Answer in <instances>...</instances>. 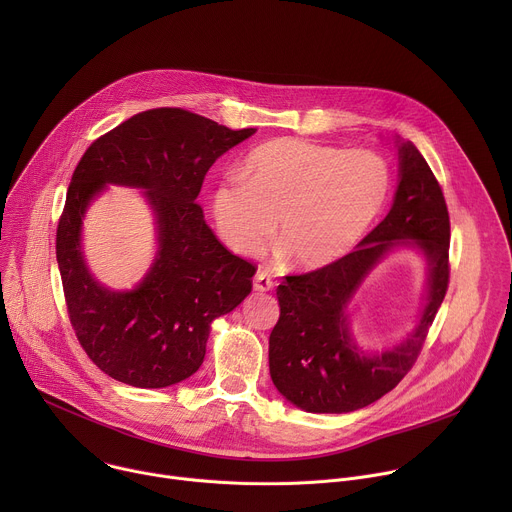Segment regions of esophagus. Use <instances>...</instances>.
<instances>
[{
    "instance_id": "esophagus-1",
    "label": "esophagus",
    "mask_w": 512,
    "mask_h": 512,
    "mask_svg": "<svg viewBox=\"0 0 512 512\" xmlns=\"http://www.w3.org/2000/svg\"><path fill=\"white\" fill-rule=\"evenodd\" d=\"M253 287H255V291H269V289H273V279L269 277V273L257 271L253 277Z\"/></svg>"
}]
</instances>
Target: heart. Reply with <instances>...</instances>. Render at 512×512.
Segmentation results:
<instances>
[{"label": "heart", "instance_id": "heart-1", "mask_svg": "<svg viewBox=\"0 0 512 512\" xmlns=\"http://www.w3.org/2000/svg\"><path fill=\"white\" fill-rule=\"evenodd\" d=\"M391 190L385 160L306 139H271L212 192L221 239L239 255H261L275 235L306 271L346 257L367 235Z\"/></svg>", "mask_w": 512, "mask_h": 512}]
</instances>
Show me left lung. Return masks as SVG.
Returning a JSON list of instances; mask_svg holds the SVG:
<instances>
[{"mask_svg": "<svg viewBox=\"0 0 512 512\" xmlns=\"http://www.w3.org/2000/svg\"><path fill=\"white\" fill-rule=\"evenodd\" d=\"M399 186L383 221L340 261L285 275L279 320L269 336V373L277 391L312 413H348L395 389L415 364L450 283V214L440 182L411 141L399 143ZM395 244L419 246L430 263L420 326L379 357L351 342L345 306L359 281Z\"/></svg>", "mask_w": 512, "mask_h": 512, "instance_id": "left-lung-1", "label": "left lung"}]
</instances>
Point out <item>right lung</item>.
Instances as JSON below:
<instances>
[{
	"label": "right lung",
	"instance_id": "add662e5",
	"mask_svg": "<svg viewBox=\"0 0 512 512\" xmlns=\"http://www.w3.org/2000/svg\"><path fill=\"white\" fill-rule=\"evenodd\" d=\"M257 129H229L178 107L141 111L95 139L72 172L56 229L68 320L111 379L160 389L194 375L210 322L235 310L257 267L214 237L196 200L210 166ZM105 183L148 189L161 251L131 292H111L86 271L80 225Z\"/></svg>",
	"mask_w": 512,
	"mask_h": 512
}]
</instances>
